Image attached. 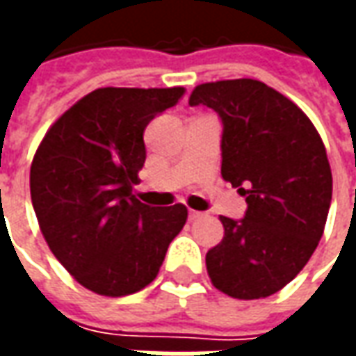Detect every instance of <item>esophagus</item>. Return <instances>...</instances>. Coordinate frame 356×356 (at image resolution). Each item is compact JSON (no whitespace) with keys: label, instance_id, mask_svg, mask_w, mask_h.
<instances>
[{"label":"esophagus","instance_id":"esophagus-1","mask_svg":"<svg viewBox=\"0 0 356 356\" xmlns=\"http://www.w3.org/2000/svg\"><path fill=\"white\" fill-rule=\"evenodd\" d=\"M200 217H202L200 211H194V209L188 211V219H191V221H196V219H200Z\"/></svg>","mask_w":356,"mask_h":356}]
</instances>
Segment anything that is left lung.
<instances>
[{
    "instance_id": "obj_1",
    "label": "left lung",
    "mask_w": 356,
    "mask_h": 356,
    "mask_svg": "<svg viewBox=\"0 0 356 356\" xmlns=\"http://www.w3.org/2000/svg\"><path fill=\"white\" fill-rule=\"evenodd\" d=\"M188 104L221 118V175L248 204L244 219L219 217L225 236L206 254L209 278L231 298H268L299 275L324 232L332 202L324 143L303 110L263 81L202 83Z\"/></svg>"
}]
</instances>
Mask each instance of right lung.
Masks as SVG:
<instances>
[{"mask_svg":"<svg viewBox=\"0 0 356 356\" xmlns=\"http://www.w3.org/2000/svg\"><path fill=\"white\" fill-rule=\"evenodd\" d=\"M185 88L95 89L45 133L30 168V194L47 246L88 290L122 298L162 267L186 208H150L133 186L147 160L143 133Z\"/></svg>","mask_w":356,"mask_h":356,"instance_id":"obj_1","label":"right lung"}]
</instances>
